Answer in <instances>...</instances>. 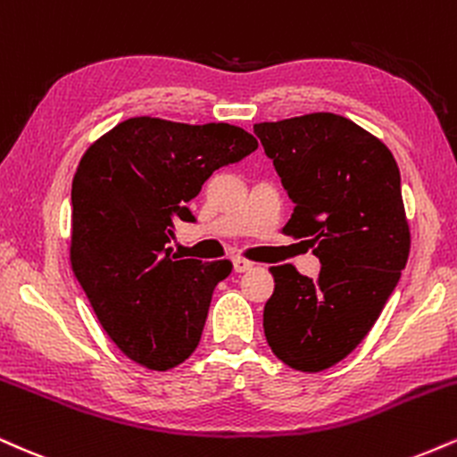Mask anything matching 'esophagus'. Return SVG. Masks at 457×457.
I'll return each mask as SVG.
<instances>
[{
    "label": "esophagus",
    "instance_id": "obj_1",
    "mask_svg": "<svg viewBox=\"0 0 457 457\" xmlns=\"http://www.w3.org/2000/svg\"><path fill=\"white\" fill-rule=\"evenodd\" d=\"M252 267H254V262L252 261H248V259H233V270L237 271V273H244V271H250Z\"/></svg>",
    "mask_w": 457,
    "mask_h": 457
}]
</instances>
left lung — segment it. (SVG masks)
<instances>
[{"instance_id": "left-lung-1", "label": "left lung", "mask_w": 457, "mask_h": 457, "mask_svg": "<svg viewBox=\"0 0 457 457\" xmlns=\"http://www.w3.org/2000/svg\"><path fill=\"white\" fill-rule=\"evenodd\" d=\"M254 134L295 205L284 233L310 237L320 261L316 280L271 267L267 345L287 366L320 372L368 336L409 261L400 169L385 143L334 112L256 123Z\"/></svg>"}]
</instances>
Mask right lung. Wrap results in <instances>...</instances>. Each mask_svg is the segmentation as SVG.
I'll use <instances>...</instances> for the list:
<instances>
[{
    "mask_svg": "<svg viewBox=\"0 0 457 457\" xmlns=\"http://www.w3.org/2000/svg\"><path fill=\"white\" fill-rule=\"evenodd\" d=\"M259 147L228 123L132 117L100 137L72 179L70 262L117 348L149 370L186 361L201 342L213 288L230 261H177L175 222L213 170Z\"/></svg>",
    "mask_w": 457,
    "mask_h": 457,
    "instance_id": "1",
    "label": "right lung"
}]
</instances>
